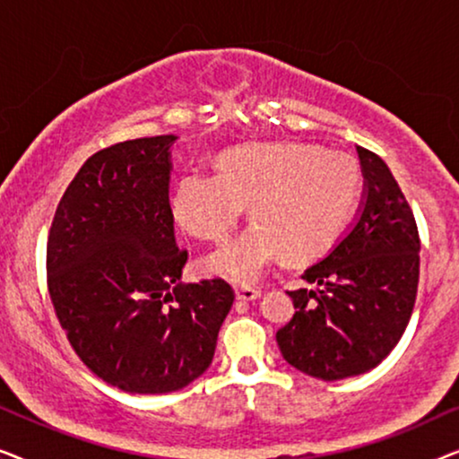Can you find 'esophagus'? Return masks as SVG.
Listing matches in <instances>:
<instances>
[{"mask_svg":"<svg viewBox=\"0 0 459 459\" xmlns=\"http://www.w3.org/2000/svg\"><path fill=\"white\" fill-rule=\"evenodd\" d=\"M259 297H261V292L256 290V288L236 286V299L238 300H247V303H250V300H256Z\"/></svg>","mask_w":459,"mask_h":459,"instance_id":"esophagus-1","label":"esophagus"}]
</instances>
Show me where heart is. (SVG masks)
<instances>
[{
	"label": "heart",
	"instance_id": "1",
	"mask_svg": "<svg viewBox=\"0 0 459 459\" xmlns=\"http://www.w3.org/2000/svg\"><path fill=\"white\" fill-rule=\"evenodd\" d=\"M219 171H186L175 181L171 212L186 234L221 242L244 204L242 234L204 256V269L236 284H253L280 259L322 253L342 230L361 190V167L342 150L265 142L219 156Z\"/></svg>",
	"mask_w": 459,
	"mask_h": 459
}]
</instances>
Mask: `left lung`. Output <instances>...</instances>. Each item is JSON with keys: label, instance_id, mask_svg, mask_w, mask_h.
Wrapping results in <instances>:
<instances>
[{"label": "left lung", "instance_id": "left-lung-1", "mask_svg": "<svg viewBox=\"0 0 459 459\" xmlns=\"http://www.w3.org/2000/svg\"><path fill=\"white\" fill-rule=\"evenodd\" d=\"M363 194L353 223L330 253L305 269L316 288L288 292L294 316L275 341L284 359L319 380L378 366L403 336L416 303L420 238L386 162L357 146Z\"/></svg>", "mask_w": 459, "mask_h": 459}]
</instances>
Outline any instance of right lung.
I'll return each instance as SVG.
<instances>
[{
    "mask_svg": "<svg viewBox=\"0 0 459 459\" xmlns=\"http://www.w3.org/2000/svg\"><path fill=\"white\" fill-rule=\"evenodd\" d=\"M178 135L104 148L68 184L48 238V286L81 361L125 393L179 391L209 369L234 303L223 280L181 284L169 204Z\"/></svg>",
    "mask_w": 459,
    "mask_h": 459,
    "instance_id": "right-lung-1",
    "label": "right lung"
}]
</instances>
